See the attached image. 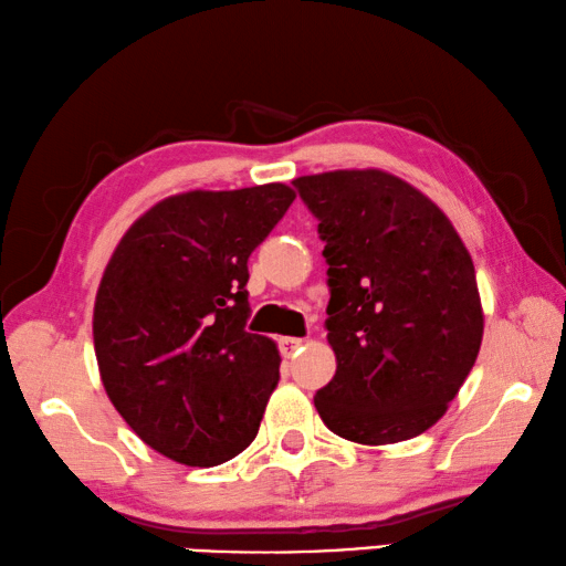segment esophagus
Listing matches in <instances>:
<instances>
[{"instance_id": "34e87169", "label": "esophagus", "mask_w": 566, "mask_h": 566, "mask_svg": "<svg viewBox=\"0 0 566 566\" xmlns=\"http://www.w3.org/2000/svg\"><path fill=\"white\" fill-rule=\"evenodd\" d=\"M303 338H277V348H281V355L283 358H291V355L303 348Z\"/></svg>"}]
</instances>
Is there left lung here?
<instances>
[{
	"mask_svg": "<svg viewBox=\"0 0 566 566\" xmlns=\"http://www.w3.org/2000/svg\"><path fill=\"white\" fill-rule=\"evenodd\" d=\"M328 263L338 360L315 410L340 438L392 444L432 428L478 360L484 315L450 218L402 178L353 168L295 178Z\"/></svg>",
	"mask_w": 566,
	"mask_h": 566,
	"instance_id": "obj_1",
	"label": "left lung"
}]
</instances>
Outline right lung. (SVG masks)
Returning a JSON list of instances; mask_svg holds the SVG:
<instances>
[{
    "label": "right lung",
    "mask_w": 566,
    "mask_h": 566,
    "mask_svg": "<svg viewBox=\"0 0 566 566\" xmlns=\"http://www.w3.org/2000/svg\"><path fill=\"white\" fill-rule=\"evenodd\" d=\"M293 198L285 184L168 196L106 265L94 303L104 390L168 460L213 468L255 440L281 355L245 331L248 258Z\"/></svg>",
    "instance_id": "1"
}]
</instances>
